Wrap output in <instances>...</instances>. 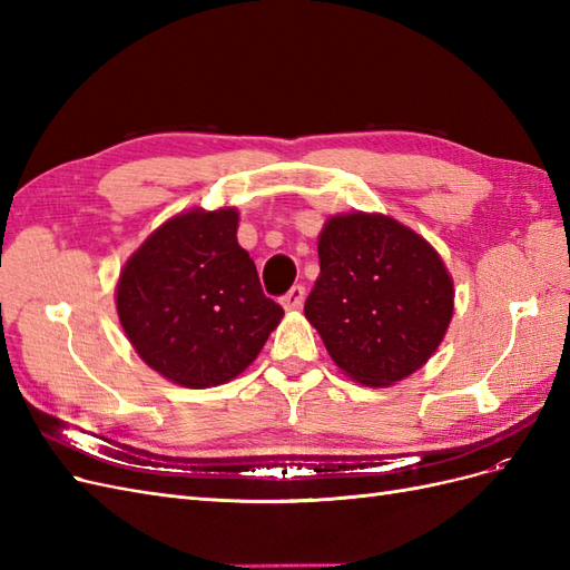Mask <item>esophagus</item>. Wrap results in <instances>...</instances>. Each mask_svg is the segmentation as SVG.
<instances>
[{
  "mask_svg": "<svg viewBox=\"0 0 570 570\" xmlns=\"http://www.w3.org/2000/svg\"><path fill=\"white\" fill-rule=\"evenodd\" d=\"M304 295H306V289L302 287V285H295L292 287L287 295L281 299V304L285 306V312H297V308H302V304H304Z\"/></svg>",
  "mask_w": 570,
  "mask_h": 570,
  "instance_id": "34e87169",
  "label": "esophagus"
}]
</instances>
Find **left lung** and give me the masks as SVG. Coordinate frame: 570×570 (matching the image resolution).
I'll return each instance as SVG.
<instances>
[{
	"instance_id": "8db88e82",
	"label": "left lung",
	"mask_w": 570,
	"mask_h": 570,
	"mask_svg": "<svg viewBox=\"0 0 570 570\" xmlns=\"http://www.w3.org/2000/svg\"><path fill=\"white\" fill-rule=\"evenodd\" d=\"M318 262L304 316L342 373L387 387L435 354L454 281L425 237L385 214H337L318 235Z\"/></svg>"
}]
</instances>
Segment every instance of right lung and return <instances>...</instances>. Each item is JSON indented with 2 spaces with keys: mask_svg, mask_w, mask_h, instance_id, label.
<instances>
[{
  "mask_svg": "<svg viewBox=\"0 0 570 570\" xmlns=\"http://www.w3.org/2000/svg\"><path fill=\"white\" fill-rule=\"evenodd\" d=\"M235 206L168 218L120 268L116 312L135 352L166 381L204 390L233 381L283 318L237 243Z\"/></svg>",
  "mask_w": 570,
  "mask_h": 570,
  "instance_id": "right-lung-1",
  "label": "right lung"
}]
</instances>
